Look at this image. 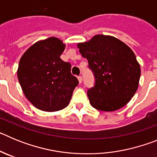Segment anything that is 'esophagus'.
<instances>
[{"label": "esophagus", "instance_id": "obj_1", "mask_svg": "<svg viewBox=\"0 0 157 157\" xmlns=\"http://www.w3.org/2000/svg\"><path fill=\"white\" fill-rule=\"evenodd\" d=\"M78 82H79V83H82V76H78Z\"/></svg>", "mask_w": 157, "mask_h": 157}]
</instances>
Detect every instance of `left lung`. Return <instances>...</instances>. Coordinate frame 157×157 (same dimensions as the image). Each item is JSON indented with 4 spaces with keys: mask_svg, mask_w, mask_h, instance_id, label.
Returning a JSON list of instances; mask_svg holds the SVG:
<instances>
[{
    "mask_svg": "<svg viewBox=\"0 0 157 157\" xmlns=\"http://www.w3.org/2000/svg\"><path fill=\"white\" fill-rule=\"evenodd\" d=\"M95 78L94 86L87 91L94 109L113 112L123 108L134 97L138 87L141 68L134 52L112 36L95 35L78 44Z\"/></svg>",
    "mask_w": 157,
    "mask_h": 157,
    "instance_id": "obj_1",
    "label": "left lung"
}]
</instances>
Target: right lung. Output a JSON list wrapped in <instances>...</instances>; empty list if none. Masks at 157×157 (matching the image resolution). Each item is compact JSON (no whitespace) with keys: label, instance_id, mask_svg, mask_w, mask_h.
Instances as JSON below:
<instances>
[{"label":"right lung","instance_id":"obj_1","mask_svg":"<svg viewBox=\"0 0 157 157\" xmlns=\"http://www.w3.org/2000/svg\"><path fill=\"white\" fill-rule=\"evenodd\" d=\"M64 48L61 40L48 37L31 45L19 60V84L27 100L40 110L66 108L78 84L71 73V63L60 59Z\"/></svg>","mask_w":157,"mask_h":157}]
</instances>
